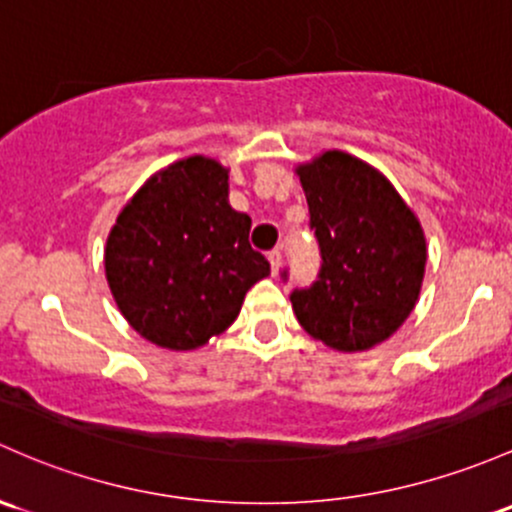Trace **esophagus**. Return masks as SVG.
Masks as SVG:
<instances>
[{"mask_svg": "<svg viewBox=\"0 0 512 512\" xmlns=\"http://www.w3.org/2000/svg\"><path fill=\"white\" fill-rule=\"evenodd\" d=\"M267 260H270L272 274H277L279 267H282V252H279V250H270V252H267Z\"/></svg>", "mask_w": 512, "mask_h": 512, "instance_id": "obj_1", "label": "esophagus"}]
</instances>
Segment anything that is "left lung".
Here are the masks:
<instances>
[{"mask_svg":"<svg viewBox=\"0 0 512 512\" xmlns=\"http://www.w3.org/2000/svg\"><path fill=\"white\" fill-rule=\"evenodd\" d=\"M297 176L321 267L311 287L289 297L294 314L333 351H368L417 304L427 265L422 225L378 169L346 152L299 164Z\"/></svg>","mask_w":512,"mask_h":512,"instance_id":"8db88e82","label":"left lung"}]
</instances>
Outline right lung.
Here are the masks:
<instances>
[{
    "label": "right lung",
    "instance_id": "add662e5",
    "mask_svg": "<svg viewBox=\"0 0 512 512\" xmlns=\"http://www.w3.org/2000/svg\"><path fill=\"white\" fill-rule=\"evenodd\" d=\"M250 215L228 203V169L188 157L157 171L117 215L105 274L129 326L169 351H193L233 324L270 274L250 247Z\"/></svg>",
    "mask_w": 512,
    "mask_h": 512
}]
</instances>
